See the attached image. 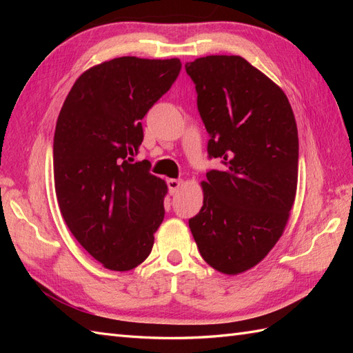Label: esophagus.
Returning a JSON list of instances; mask_svg holds the SVG:
<instances>
[{
    "label": "esophagus",
    "mask_w": 353,
    "mask_h": 353,
    "mask_svg": "<svg viewBox=\"0 0 353 353\" xmlns=\"http://www.w3.org/2000/svg\"><path fill=\"white\" fill-rule=\"evenodd\" d=\"M182 181H179V179H168L167 181V185H168V191H170V194L171 196H174V194H177V191H179V188H181L182 186Z\"/></svg>",
    "instance_id": "esophagus-1"
}]
</instances>
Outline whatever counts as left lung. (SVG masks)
I'll list each match as a JSON object with an SVG mask.
<instances>
[{"label":"left lung","mask_w":353,"mask_h":353,"mask_svg":"<svg viewBox=\"0 0 353 353\" xmlns=\"http://www.w3.org/2000/svg\"><path fill=\"white\" fill-rule=\"evenodd\" d=\"M209 133L203 206L190 220L209 265L235 276L279 241L294 205L299 168L296 118L282 89L241 56H206L185 65Z\"/></svg>","instance_id":"left-lung-1"}]
</instances>
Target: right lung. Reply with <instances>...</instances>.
Listing matches in <instances>:
<instances>
[{
    "label": "right lung",
    "instance_id": "obj_1",
    "mask_svg": "<svg viewBox=\"0 0 353 353\" xmlns=\"http://www.w3.org/2000/svg\"><path fill=\"white\" fill-rule=\"evenodd\" d=\"M174 59L117 57L72 85L54 132V188L66 226L80 245L114 272L147 259L163 220L167 183L134 162L141 119L174 83Z\"/></svg>",
    "mask_w": 353,
    "mask_h": 353
}]
</instances>
